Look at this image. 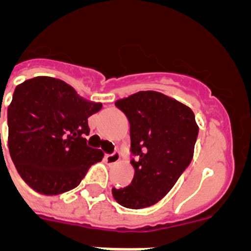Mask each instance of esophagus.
<instances>
[{"label": "esophagus", "mask_w": 251, "mask_h": 251, "mask_svg": "<svg viewBox=\"0 0 251 251\" xmlns=\"http://www.w3.org/2000/svg\"><path fill=\"white\" fill-rule=\"evenodd\" d=\"M119 159H121V153H119L118 151H115V152L112 153V154L105 156V161L108 162L109 165H114V163H117Z\"/></svg>", "instance_id": "34e87169"}]
</instances>
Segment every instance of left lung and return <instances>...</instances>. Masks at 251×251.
I'll use <instances>...</instances> for the list:
<instances>
[{
	"instance_id": "1",
	"label": "left lung",
	"mask_w": 251,
	"mask_h": 251,
	"mask_svg": "<svg viewBox=\"0 0 251 251\" xmlns=\"http://www.w3.org/2000/svg\"><path fill=\"white\" fill-rule=\"evenodd\" d=\"M130 124V161L134 177L129 186L112 188L119 205L150 207L162 200L191 163L199 126L186 104L153 90L115 101Z\"/></svg>"
}]
</instances>
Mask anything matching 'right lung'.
Listing matches in <instances>:
<instances>
[{
  "instance_id": "1",
  "label": "right lung",
  "mask_w": 251,
  "mask_h": 251,
  "mask_svg": "<svg viewBox=\"0 0 251 251\" xmlns=\"http://www.w3.org/2000/svg\"><path fill=\"white\" fill-rule=\"evenodd\" d=\"M100 109V103L80 98L55 77L36 76L16 86L7 109L8 151L34 191L46 196L70 191L103 159V152L88 147L85 138L88 118Z\"/></svg>"
}]
</instances>
